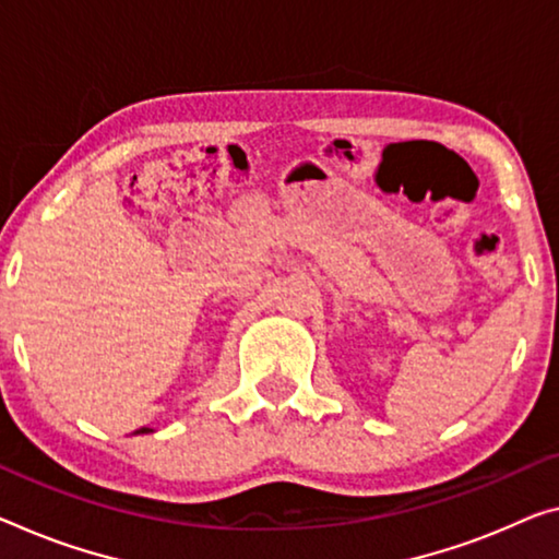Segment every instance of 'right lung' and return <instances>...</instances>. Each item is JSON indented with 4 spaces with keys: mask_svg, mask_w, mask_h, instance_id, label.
Masks as SVG:
<instances>
[{
    "mask_svg": "<svg viewBox=\"0 0 559 559\" xmlns=\"http://www.w3.org/2000/svg\"><path fill=\"white\" fill-rule=\"evenodd\" d=\"M140 432L144 435V432H152V429L150 427H140V429H136V435H140Z\"/></svg>",
    "mask_w": 559,
    "mask_h": 559,
    "instance_id": "1",
    "label": "right lung"
}]
</instances>
